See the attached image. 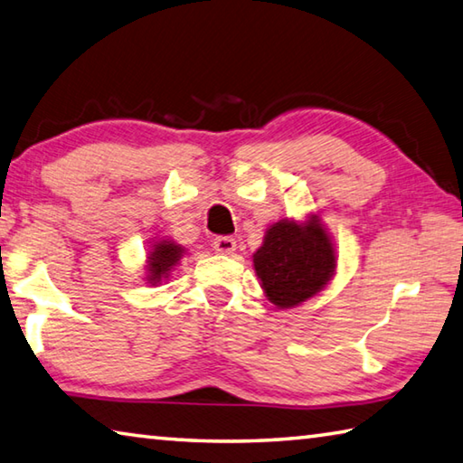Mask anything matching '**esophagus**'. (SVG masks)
I'll return each instance as SVG.
<instances>
[{
	"label": "esophagus",
	"mask_w": 463,
	"mask_h": 463,
	"mask_svg": "<svg viewBox=\"0 0 463 463\" xmlns=\"http://www.w3.org/2000/svg\"><path fill=\"white\" fill-rule=\"evenodd\" d=\"M213 247H214L216 253L232 255L234 250H237V241H234L232 237H216L214 242H213Z\"/></svg>",
	"instance_id": "obj_1"
}]
</instances>
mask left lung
I'll list each match as a JSON object with an SVG mask.
<instances>
[{
    "mask_svg": "<svg viewBox=\"0 0 463 463\" xmlns=\"http://www.w3.org/2000/svg\"><path fill=\"white\" fill-rule=\"evenodd\" d=\"M253 265L269 301L288 309L326 288L335 269V250L317 216L304 224L285 218L267 231Z\"/></svg>",
    "mask_w": 463,
    "mask_h": 463,
    "instance_id": "left-lung-1",
    "label": "left lung"
}]
</instances>
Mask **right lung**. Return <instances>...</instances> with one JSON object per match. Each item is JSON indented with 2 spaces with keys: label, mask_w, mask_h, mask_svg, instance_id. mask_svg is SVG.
Wrapping results in <instances>:
<instances>
[{
  "label": "right lung",
  "mask_w": 463,
  "mask_h": 463,
  "mask_svg": "<svg viewBox=\"0 0 463 463\" xmlns=\"http://www.w3.org/2000/svg\"><path fill=\"white\" fill-rule=\"evenodd\" d=\"M184 255V247L175 245L174 241H157L147 255V281L151 285L165 279L174 265Z\"/></svg>",
  "instance_id": "right-lung-1"
}]
</instances>
